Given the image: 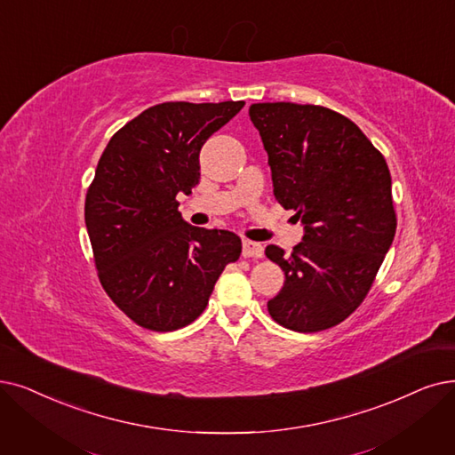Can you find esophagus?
Instances as JSON below:
<instances>
[{"instance_id":"1","label":"esophagus","mask_w":455,"mask_h":455,"mask_svg":"<svg viewBox=\"0 0 455 455\" xmlns=\"http://www.w3.org/2000/svg\"><path fill=\"white\" fill-rule=\"evenodd\" d=\"M263 246L259 243H253L250 239L243 241V258H261Z\"/></svg>"}]
</instances>
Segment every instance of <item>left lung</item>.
Returning <instances> with one entry per match:
<instances>
[{"mask_svg": "<svg viewBox=\"0 0 455 455\" xmlns=\"http://www.w3.org/2000/svg\"><path fill=\"white\" fill-rule=\"evenodd\" d=\"M250 119L268 155L276 202L306 229L291 256L276 244L265 248L285 272L268 314L289 331H326L366 299L394 241L387 160L331 108L261 102L250 106Z\"/></svg>", "mask_w": 455, "mask_h": 455, "instance_id": "1", "label": "left lung"}]
</instances>
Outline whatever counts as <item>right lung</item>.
Instances as JSON below:
<instances>
[{"mask_svg": "<svg viewBox=\"0 0 455 455\" xmlns=\"http://www.w3.org/2000/svg\"><path fill=\"white\" fill-rule=\"evenodd\" d=\"M243 106H151L112 136L99 160L85 196L95 267L108 297L143 329L172 332L190 324L226 265L241 256L235 233L187 224L177 194L199 183L204 143Z\"/></svg>", "mask_w": 455, "mask_h": 455, "instance_id": "obj_1", "label": "right lung"}]
</instances>
